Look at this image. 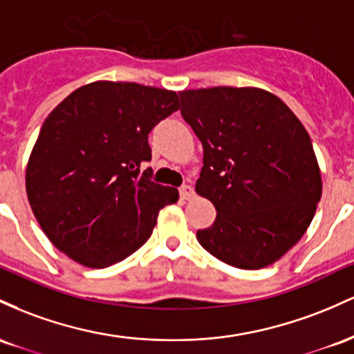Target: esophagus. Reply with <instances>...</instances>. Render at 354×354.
Returning <instances> with one entry per match:
<instances>
[{"mask_svg":"<svg viewBox=\"0 0 354 354\" xmlns=\"http://www.w3.org/2000/svg\"><path fill=\"white\" fill-rule=\"evenodd\" d=\"M178 192H180V197L185 198V201H189V198L194 197V189L190 187V185H182L180 189H178Z\"/></svg>","mask_w":354,"mask_h":354,"instance_id":"34e87169","label":"esophagus"}]
</instances>
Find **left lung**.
Instances as JSON below:
<instances>
[{
  "mask_svg": "<svg viewBox=\"0 0 354 354\" xmlns=\"http://www.w3.org/2000/svg\"><path fill=\"white\" fill-rule=\"evenodd\" d=\"M178 97L182 117L204 147L196 192L217 210L197 241L234 268L276 263L304 236L323 190L303 124L261 88L214 86Z\"/></svg>",
  "mask_w": 354,
  "mask_h": 354,
  "instance_id": "8db88e82",
  "label": "left lung"
}]
</instances>
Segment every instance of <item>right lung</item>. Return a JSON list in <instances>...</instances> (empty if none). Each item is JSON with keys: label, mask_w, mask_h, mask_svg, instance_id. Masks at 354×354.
Here are the masks:
<instances>
[{"label": "right lung", "mask_w": 354, "mask_h": 354, "mask_svg": "<svg viewBox=\"0 0 354 354\" xmlns=\"http://www.w3.org/2000/svg\"><path fill=\"white\" fill-rule=\"evenodd\" d=\"M180 109L176 91L93 82L43 122L26 165L31 210L53 245L86 268H109L145 244L178 190L152 182L149 133Z\"/></svg>", "instance_id": "1"}]
</instances>
